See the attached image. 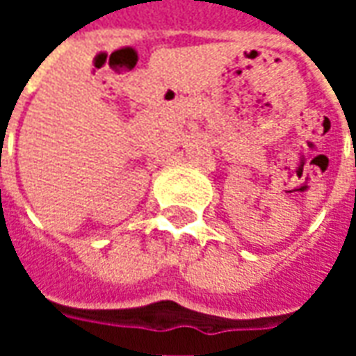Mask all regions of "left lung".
<instances>
[{"label":"left lung","mask_w":356,"mask_h":356,"mask_svg":"<svg viewBox=\"0 0 356 356\" xmlns=\"http://www.w3.org/2000/svg\"><path fill=\"white\" fill-rule=\"evenodd\" d=\"M355 165H356V160H355Z\"/></svg>","instance_id":"8db88e82"}]
</instances>
